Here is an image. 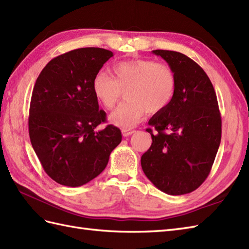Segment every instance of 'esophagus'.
<instances>
[{
    "mask_svg": "<svg viewBox=\"0 0 249 249\" xmlns=\"http://www.w3.org/2000/svg\"><path fill=\"white\" fill-rule=\"evenodd\" d=\"M123 136L124 137H128L130 135H132L133 133H135V130H131V129H123Z\"/></svg>",
    "mask_w": 249,
    "mask_h": 249,
    "instance_id": "esophagus-1",
    "label": "esophagus"
}]
</instances>
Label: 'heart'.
<instances>
[{
  "label": "heart",
  "mask_w": 249,
  "mask_h": 249,
  "mask_svg": "<svg viewBox=\"0 0 249 249\" xmlns=\"http://www.w3.org/2000/svg\"><path fill=\"white\" fill-rule=\"evenodd\" d=\"M114 78L99 71L93 79V93L107 110H112L126 90L128 102L113 112L108 120L123 129L134 128L147 111L159 113L170 105L177 76L170 66L151 59H133L113 65Z\"/></svg>",
  "instance_id": "heart-1"
}]
</instances>
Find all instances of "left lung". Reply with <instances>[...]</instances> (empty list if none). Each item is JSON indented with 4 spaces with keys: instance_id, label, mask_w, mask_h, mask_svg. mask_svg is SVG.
I'll list each match as a JSON object with an SVG mask.
<instances>
[{
    "instance_id": "1",
    "label": "left lung",
    "mask_w": 249,
    "mask_h": 249,
    "mask_svg": "<svg viewBox=\"0 0 249 249\" xmlns=\"http://www.w3.org/2000/svg\"><path fill=\"white\" fill-rule=\"evenodd\" d=\"M177 76V89L165 110L147 129L152 144L142 156V168L153 185L170 196L190 193L210 173L220 147L222 120L216 95L204 70L186 54L156 50Z\"/></svg>"
}]
</instances>
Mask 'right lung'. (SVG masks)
I'll use <instances>...</instances> for the list:
<instances>
[{"instance_id": "add662e5", "label": "right lung", "mask_w": 249, "mask_h": 249, "mask_svg": "<svg viewBox=\"0 0 249 249\" xmlns=\"http://www.w3.org/2000/svg\"><path fill=\"white\" fill-rule=\"evenodd\" d=\"M111 51L84 47L53 58L42 70L29 107L30 142L48 177L79 187L105 170L121 132L107 121L93 93V79Z\"/></svg>"}]
</instances>
